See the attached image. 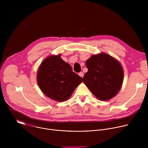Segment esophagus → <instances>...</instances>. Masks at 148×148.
Returning <instances> with one entry per match:
<instances>
[{
  "instance_id": "1",
  "label": "esophagus",
  "mask_w": 148,
  "mask_h": 148,
  "mask_svg": "<svg viewBox=\"0 0 148 148\" xmlns=\"http://www.w3.org/2000/svg\"><path fill=\"white\" fill-rule=\"evenodd\" d=\"M78 75L81 77H82V78H83L84 77V73L83 72H80V73H78Z\"/></svg>"
}]
</instances>
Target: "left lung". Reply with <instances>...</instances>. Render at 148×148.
<instances>
[{"instance_id":"obj_1","label":"left lung","mask_w":148,"mask_h":148,"mask_svg":"<svg viewBox=\"0 0 148 148\" xmlns=\"http://www.w3.org/2000/svg\"><path fill=\"white\" fill-rule=\"evenodd\" d=\"M88 71L83 82L98 99L107 101L120 90L123 79V70L111 56L102 53L92 55L86 62Z\"/></svg>"}]
</instances>
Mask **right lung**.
Returning a JSON list of instances; mask_svg holds the SVG:
<instances>
[{
  "label": "right lung",
  "instance_id": "1",
  "mask_svg": "<svg viewBox=\"0 0 148 148\" xmlns=\"http://www.w3.org/2000/svg\"><path fill=\"white\" fill-rule=\"evenodd\" d=\"M53 55L41 62L37 74L38 85L47 97L56 101L67 100L82 78L73 71L71 66L60 57Z\"/></svg>",
  "mask_w": 148,
  "mask_h": 148
}]
</instances>
